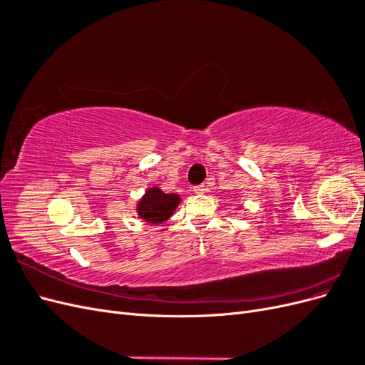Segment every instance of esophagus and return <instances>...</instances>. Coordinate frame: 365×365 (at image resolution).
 I'll list each match as a JSON object with an SVG mask.
<instances>
[{
	"label": "esophagus",
	"mask_w": 365,
	"mask_h": 365,
	"mask_svg": "<svg viewBox=\"0 0 365 365\" xmlns=\"http://www.w3.org/2000/svg\"><path fill=\"white\" fill-rule=\"evenodd\" d=\"M193 192H195V193H197V195H201V193H207V192H208V185H207V184H200V185H195V187H193Z\"/></svg>",
	"instance_id": "1"
}]
</instances>
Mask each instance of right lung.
<instances>
[{
  "label": "right lung",
  "instance_id": "1",
  "mask_svg": "<svg viewBox=\"0 0 365 365\" xmlns=\"http://www.w3.org/2000/svg\"><path fill=\"white\" fill-rule=\"evenodd\" d=\"M180 201V195L164 193L158 187H152L140 200L137 213L149 224H161L172 216Z\"/></svg>",
  "mask_w": 365,
  "mask_h": 365
}]
</instances>
